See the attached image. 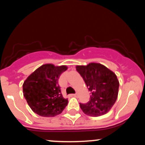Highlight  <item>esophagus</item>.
I'll list each match as a JSON object with an SVG mask.
<instances>
[{"label":"esophagus","instance_id":"1","mask_svg":"<svg viewBox=\"0 0 145 145\" xmlns=\"http://www.w3.org/2000/svg\"><path fill=\"white\" fill-rule=\"evenodd\" d=\"M73 95H74L75 97H77L78 96V93H75V94H73Z\"/></svg>","mask_w":145,"mask_h":145}]
</instances>
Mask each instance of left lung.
<instances>
[{
    "label": "left lung",
    "mask_w": 145,
    "mask_h": 145,
    "mask_svg": "<svg viewBox=\"0 0 145 145\" xmlns=\"http://www.w3.org/2000/svg\"><path fill=\"white\" fill-rule=\"evenodd\" d=\"M76 70L91 93L87 103L80 104L83 112L90 116L106 114L117 99L119 82L115 74L103 65L95 63L76 66Z\"/></svg>",
    "instance_id": "8db88e82"
}]
</instances>
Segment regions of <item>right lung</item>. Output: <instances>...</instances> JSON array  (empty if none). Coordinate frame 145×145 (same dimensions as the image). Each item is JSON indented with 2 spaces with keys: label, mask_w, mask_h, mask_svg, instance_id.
<instances>
[{
  "label": "right lung",
  "mask_w": 145,
  "mask_h": 145,
  "mask_svg": "<svg viewBox=\"0 0 145 145\" xmlns=\"http://www.w3.org/2000/svg\"><path fill=\"white\" fill-rule=\"evenodd\" d=\"M67 66L43 65L32 73L23 84L24 97L38 115L51 117L61 114L68 104L63 97L59 79Z\"/></svg>",
  "instance_id": "1"
}]
</instances>
